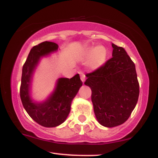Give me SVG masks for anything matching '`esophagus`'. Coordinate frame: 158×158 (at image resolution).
<instances>
[{
  "mask_svg": "<svg viewBox=\"0 0 158 158\" xmlns=\"http://www.w3.org/2000/svg\"><path fill=\"white\" fill-rule=\"evenodd\" d=\"M80 77H81V80L82 81V82H84L85 81V75L84 73H82V72H80Z\"/></svg>",
  "mask_w": 158,
  "mask_h": 158,
  "instance_id": "34e87169",
  "label": "esophagus"
}]
</instances>
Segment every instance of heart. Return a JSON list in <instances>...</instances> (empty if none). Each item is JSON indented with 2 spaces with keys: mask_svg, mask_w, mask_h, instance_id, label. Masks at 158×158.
I'll list each match as a JSON object with an SVG mask.
<instances>
[{
  "mask_svg": "<svg viewBox=\"0 0 158 158\" xmlns=\"http://www.w3.org/2000/svg\"><path fill=\"white\" fill-rule=\"evenodd\" d=\"M85 58H90V67L94 70L100 68L104 64L107 58V50L104 47L98 46L97 48H90L83 52Z\"/></svg>",
  "mask_w": 158,
  "mask_h": 158,
  "instance_id": "b5f03b06",
  "label": "heart"
}]
</instances>
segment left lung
I'll use <instances>...</instances> for the list:
<instances>
[{
	"instance_id": "left-lung-1",
	"label": "left lung",
	"mask_w": 158,
	"mask_h": 158,
	"mask_svg": "<svg viewBox=\"0 0 158 158\" xmlns=\"http://www.w3.org/2000/svg\"><path fill=\"white\" fill-rule=\"evenodd\" d=\"M112 56L100 68L86 74L98 122L115 127L124 123L135 109L139 94L135 64L125 49L112 44Z\"/></svg>"
}]
</instances>
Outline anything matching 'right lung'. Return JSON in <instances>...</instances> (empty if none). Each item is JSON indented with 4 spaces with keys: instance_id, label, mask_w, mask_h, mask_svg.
<instances>
[{
    "instance_id": "right-lung-1",
    "label": "right lung",
    "mask_w": 158,
    "mask_h": 158,
    "mask_svg": "<svg viewBox=\"0 0 158 158\" xmlns=\"http://www.w3.org/2000/svg\"><path fill=\"white\" fill-rule=\"evenodd\" d=\"M57 44L44 41L31 49L22 68L20 97L23 108L30 117L44 127H56L64 123L70 110V105L82 85L79 74L71 79L60 78L56 89L50 97L42 103L32 102L30 97L32 76L40 58L58 50Z\"/></svg>"
}]
</instances>
